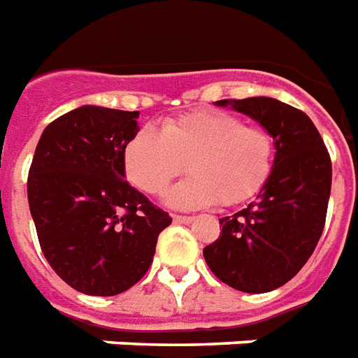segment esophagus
Segmentation results:
<instances>
[{
  "mask_svg": "<svg viewBox=\"0 0 358 358\" xmlns=\"http://www.w3.org/2000/svg\"><path fill=\"white\" fill-rule=\"evenodd\" d=\"M193 220H195L193 216H178V214L174 216V222H176V224H192Z\"/></svg>",
  "mask_w": 358,
  "mask_h": 358,
  "instance_id": "esophagus-1",
  "label": "esophagus"
}]
</instances>
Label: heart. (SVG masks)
Masks as SVG:
<instances>
[{"mask_svg":"<svg viewBox=\"0 0 358 358\" xmlns=\"http://www.w3.org/2000/svg\"><path fill=\"white\" fill-rule=\"evenodd\" d=\"M273 153L266 129L245 125L235 113L208 110L166 119L159 131L140 129L127 142L123 166L132 186L148 195H163L187 166L192 176L166 193V205L193 210L254 197L271 174Z\"/></svg>","mask_w":358,"mask_h":358,"instance_id":"obj_1","label":"heart"}]
</instances>
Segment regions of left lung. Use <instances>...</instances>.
I'll return each mask as SVG.
<instances>
[{
	"mask_svg": "<svg viewBox=\"0 0 358 358\" xmlns=\"http://www.w3.org/2000/svg\"><path fill=\"white\" fill-rule=\"evenodd\" d=\"M258 121L275 145L273 169L256 201L220 218L222 233L203 248L206 264L235 290L282 287L306 266L327 220L332 163L313 121L275 98L218 100Z\"/></svg>",
	"mask_w": 358,
	"mask_h": 358,
	"instance_id": "8db88e82",
	"label": "left lung"
}]
</instances>
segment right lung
<instances>
[{
    "instance_id": "right-lung-1",
    "label": "right lung",
    "mask_w": 358,
    "mask_h": 358,
    "mask_svg": "<svg viewBox=\"0 0 358 358\" xmlns=\"http://www.w3.org/2000/svg\"><path fill=\"white\" fill-rule=\"evenodd\" d=\"M138 112L81 106L41 134L28 203L49 266L78 292L115 296L150 269L172 218L125 180Z\"/></svg>"
}]
</instances>
